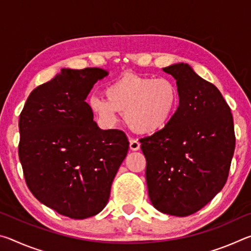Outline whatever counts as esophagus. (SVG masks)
<instances>
[{"label":"esophagus","instance_id":"obj_1","mask_svg":"<svg viewBox=\"0 0 251 251\" xmlns=\"http://www.w3.org/2000/svg\"><path fill=\"white\" fill-rule=\"evenodd\" d=\"M139 148H141V143H139L138 141H135V139H130V141H129V150L133 151H138Z\"/></svg>","mask_w":251,"mask_h":251}]
</instances>
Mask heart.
Wrapping results in <instances>:
<instances>
[{"label": "heart", "instance_id": "b5f03b06", "mask_svg": "<svg viewBox=\"0 0 251 251\" xmlns=\"http://www.w3.org/2000/svg\"><path fill=\"white\" fill-rule=\"evenodd\" d=\"M107 99L94 95L88 105L99 121L112 127L125 113V121L137 134L151 135L164 129L179 104L176 84L167 77H146L126 74L107 85Z\"/></svg>", "mask_w": 251, "mask_h": 251}]
</instances>
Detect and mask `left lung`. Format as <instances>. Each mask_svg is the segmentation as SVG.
Wrapping results in <instances>:
<instances>
[{
    "instance_id": "1",
    "label": "left lung",
    "mask_w": 251,
    "mask_h": 251,
    "mask_svg": "<svg viewBox=\"0 0 251 251\" xmlns=\"http://www.w3.org/2000/svg\"><path fill=\"white\" fill-rule=\"evenodd\" d=\"M176 79L179 105L171 123L141 139L151 205L186 217L206 206L227 181L235 151L233 121L215 85L186 63L164 67Z\"/></svg>"
}]
</instances>
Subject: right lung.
Listing matches in <instances>:
<instances>
[{
	"label": "right lung",
	"instance_id": "obj_1",
	"mask_svg": "<svg viewBox=\"0 0 251 251\" xmlns=\"http://www.w3.org/2000/svg\"><path fill=\"white\" fill-rule=\"evenodd\" d=\"M107 75L100 67L62 69L32 91L20 115L19 157L28 189L43 205L73 219L104 209L128 151L126 135L100 129L85 101Z\"/></svg>",
	"mask_w": 251,
	"mask_h": 251
}]
</instances>
